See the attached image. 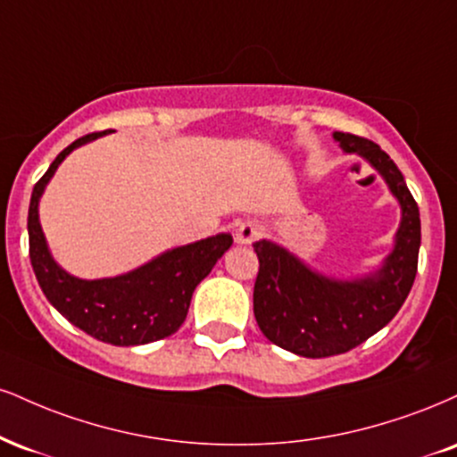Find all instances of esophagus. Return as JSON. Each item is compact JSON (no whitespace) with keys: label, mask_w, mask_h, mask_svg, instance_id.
Masks as SVG:
<instances>
[{"label":"esophagus","mask_w":457,"mask_h":457,"mask_svg":"<svg viewBox=\"0 0 457 457\" xmlns=\"http://www.w3.org/2000/svg\"><path fill=\"white\" fill-rule=\"evenodd\" d=\"M260 234H262L260 228H257L255 223L246 221V223L240 225L238 229H236V243H240V245H251L253 240H255Z\"/></svg>","instance_id":"esophagus-1"}]
</instances>
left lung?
<instances>
[{
    "mask_svg": "<svg viewBox=\"0 0 457 457\" xmlns=\"http://www.w3.org/2000/svg\"><path fill=\"white\" fill-rule=\"evenodd\" d=\"M334 138L381 172L403 206V223L386 266L377 277L353 283L315 274L270 240L253 245L260 260L253 289L257 326L277 347L302 357L347 353L386 328L413 287L420 257V208L398 166L372 140L343 131Z\"/></svg>",
    "mask_w": 457,
    "mask_h": 457,
    "instance_id": "obj_1",
    "label": "left lung"
}]
</instances>
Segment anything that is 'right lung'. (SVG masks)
I'll use <instances>...</instances> for the list:
<instances>
[{"instance_id":"right-lung-1","label":"right lung","mask_w":457,"mask_h":457,"mask_svg":"<svg viewBox=\"0 0 457 457\" xmlns=\"http://www.w3.org/2000/svg\"><path fill=\"white\" fill-rule=\"evenodd\" d=\"M102 134L106 131H93L71 142L34 185L27 214L29 260L44 295L70 323L102 343L134 347L172 337L183 326L197 283L212 270L219 257L232 246L234 238L229 234H219L200 243L179 246L138 270L100 281H82L62 270L46 249L37 221V200L65 155L85 142L100 138Z\"/></svg>"}]
</instances>
